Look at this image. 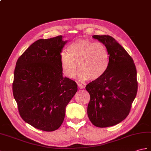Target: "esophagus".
Wrapping results in <instances>:
<instances>
[{"label":"esophagus","instance_id":"obj_1","mask_svg":"<svg viewBox=\"0 0 151 151\" xmlns=\"http://www.w3.org/2000/svg\"><path fill=\"white\" fill-rule=\"evenodd\" d=\"M78 88L80 89H82L84 87V86L81 83H78Z\"/></svg>","mask_w":151,"mask_h":151}]
</instances>
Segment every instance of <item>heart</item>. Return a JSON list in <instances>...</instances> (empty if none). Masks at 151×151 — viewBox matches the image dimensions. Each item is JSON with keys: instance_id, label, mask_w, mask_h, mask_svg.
Returning a JSON list of instances; mask_svg holds the SVG:
<instances>
[{"instance_id": "obj_1", "label": "heart", "mask_w": 151, "mask_h": 151, "mask_svg": "<svg viewBox=\"0 0 151 151\" xmlns=\"http://www.w3.org/2000/svg\"><path fill=\"white\" fill-rule=\"evenodd\" d=\"M68 52L60 53L61 68L68 78H74L78 68L79 77L82 80H97L107 71L109 53L102 43L80 39L69 45Z\"/></svg>"}]
</instances>
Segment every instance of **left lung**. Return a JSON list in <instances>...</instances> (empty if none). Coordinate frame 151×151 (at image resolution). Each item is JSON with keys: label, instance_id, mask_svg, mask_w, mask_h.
<instances>
[{"label": "left lung", "instance_id": "8db88e82", "mask_svg": "<svg viewBox=\"0 0 151 151\" xmlns=\"http://www.w3.org/2000/svg\"><path fill=\"white\" fill-rule=\"evenodd\" d=\"M103 43L109 53L106 73L87 84L90 94L87 114L98 127L116 125L127 116L136 96L138 82L134 61L122 45L109 35H93Z\"/></svg>", "mask_w": 151, "mask_h": 151}]
</instances>
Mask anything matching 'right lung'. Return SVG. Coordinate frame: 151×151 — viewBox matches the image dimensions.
Here are the masks:
<instances>
[{
    "instance_id": "1",
    "label": "right lung",
    "mask_w": 151,
    "mask_h": 151,
    "mask_svg": "<svg viewBox=\"0 0 151 151\" xmlns=\"http://www.w3.org/2000/svg\"><path fill=\"white\" fill-rule=\"evenodd\" d=\"M67 41L60 35L39 39L17 60L13 93L21 118L44 131L57 130L65 107L77 92V84L64 78L60 53Z\"/></svg>"
}]
</instances>
